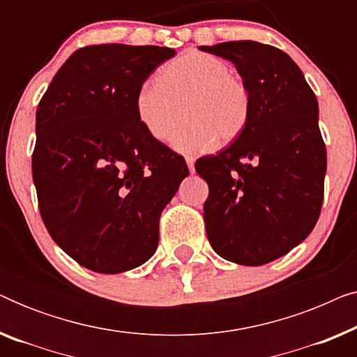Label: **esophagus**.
I'll list each match as a JSON object with an SVG mask.
<instances>
[{
	"label": "esophagus",
	"instance_id": "1",
	"mask_svg": "<svg viewBox=\"0 0 357 357\" xmlns=\"http://www.w3.org/2000/svg\"><path fill=\"white\" fill-rule=\"evenodd\" d=\"M185 160H187V165H188V169H190V172H195V158L193 155H187V158H185Z\"/></svg>",
	"mask_w": 357,
	"mask_h": 357
}]
</instances>
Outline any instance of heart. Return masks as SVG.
Returning a JSON list of instances; mask_svg holds the SVG:
<instances>
[{
  "label": "heart",
  "mask_w": 357,
  "mask_h": 357,
  "mask_svg": "<svg viewBox=\"0 0 357 357\" xmlns=\"http://www.w3.org/2000/svg\"><path fill=\"white\" fill-rule=\"evenodd\" d=\"M136 115L158 141L174 138V148L195 153L213 148L221 139L236 141L247 128L252 114L250 92L231 66L209 53L190 50L165 63L158 82H146L135 100Z\"/></svg>",
  "instance_id": "obj_1"
}]
</instances>
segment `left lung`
<instances>
[{
	"mask_svg": "<svg viewBox=\"0 0 357 357\" xmlns=\"http://www.w3.org/2000/svg\"><path fill=\"white\" fill-rule=\"evenodd\" d=\"M198 48L234 63L252 99L243 133L195 164L209 187L208 241L224 260L265 265L299 245L319 221L326 174L319 102L280 48L253 40Z\"/></svg>",
	"mask_w": 357,
	"mask_h": 357,
	"instance_id": "obj_1",
	"label": "left lung"
}]
</instances>
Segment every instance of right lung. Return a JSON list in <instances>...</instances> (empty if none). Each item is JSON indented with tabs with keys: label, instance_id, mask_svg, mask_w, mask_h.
Segmentation results:
<instances>
[{
	"label": "right lung",
	"instance_id": "add662e5",
	"mask_svg": "<svg viewBox=\"0 0 357 357\" xmlns=\"http://www.w3.org/2000/svg\"><path fill=\"white\" fill-rule=\"evenodd\" d=\"M175 50L102 43L76 50L36 114L32 178L56 245L81 266L116 275L159 243L162 209L188 175L185 159L136 115L148 76Z\"/></svg>",
	"mask_w": 357,
	"mask_h": 357
}]
</instances>
